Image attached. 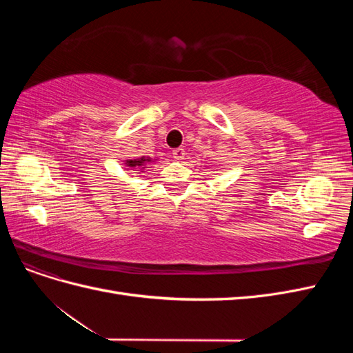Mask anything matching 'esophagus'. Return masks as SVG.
<instances>
[{"label": "esophagus", "instance_id": "esophagus-1", "mask_svg": "<svg viewBox=\"0 0 353 353\" xmlns=\"http://www.w3.org/2000/svg\"><path fill=\"white\" fill-rule=\"evenodd\" d=\"M172 156H174V159H176V160H181V159H184V156H185V150L183 147H178V148H174L172 150Z\"/></svg>", "mask_w": 353, "mask_h": 353}]
</instances>
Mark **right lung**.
Segmentation results:
<instances>
[{"label":"right lung","mask_w":353,"mask_h":353,"mask_svg":"<svg viewBox=\"0 0 353 353\" xmlns=\"http://www.w3.org/2000/svg\"><path fill=\"white\" fill-rule=\"evenodd\" d=\"M152 162L150 157H140V159H132V160H126V166L128 168H132V169H144L145 163Z\"/></svg>","instance_id":"1"}]
</instances>
